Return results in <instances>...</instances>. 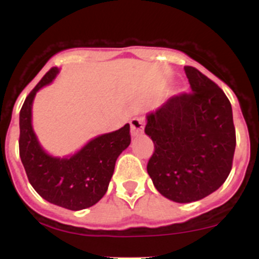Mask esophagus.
<instances>
[{
	"instance_id": "esophagus-1",
	"label": "esophagus",
	"mask_w": 259,
	"mask_h": 259,
	"mask_svg": "<svg viewBox=\"0 0 259 259\" xmlns=\"http://www.w3.org/2000/svg\"><path fill=\"white\" fill-rule=\"evenodd\" d=\"M130 126H132V135L138 137L144 132V119L142 116H135L130 120Z\"/></svg>"
}]
</instances>
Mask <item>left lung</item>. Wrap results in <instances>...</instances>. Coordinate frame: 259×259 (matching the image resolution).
<instances>
[{
	"label": "left lung",
	"mask_w": 259,
	"mask_h": 259,
	"mask_svg": "<svg viewBox=\"0 0 259 259\" xmlns=\"http://www.w3.org/2000/svg\"><path fill=\"white\" fill-rule=\"evenodd\" d=\"M190 93L174 95L146 116L154 143L146 170L161 195L190 203L215 192L228 178L236 127L228 98L214 81L184 66Z\"/></svg>",
	"instance_id": "1"
}]
</instances>
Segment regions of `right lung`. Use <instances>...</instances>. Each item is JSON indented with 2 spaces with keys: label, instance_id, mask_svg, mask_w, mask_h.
<instances>
[{
  "label": "right lung",
  "instance_id": "obj_1",
  "mask_svg": "<svg viewBox=\"0 0 259 259\" xmlns=\"http://www.w3.org/2000/svg\"><path fill=\"white\" fill-rule=\"evenodd\" d=\"M59 72L52 67L32 89L20 111V158L28 182L45 200L70 210L93 207L105 195L115 163L132 142L130 125L100 135L70 158H54L38 143L31 116L36 93Z\"/></svg>",
  "mask_w": 259,
  "mask_h": 259
}]
</instances>
